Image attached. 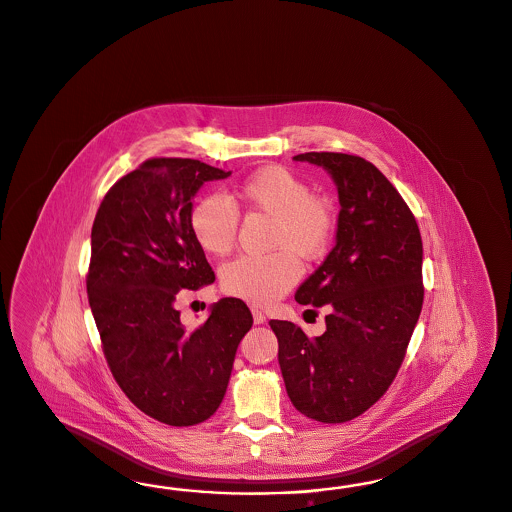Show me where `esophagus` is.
Instances as JSON below:
<instances>
[{
	"mask_svg": "<svg viewBox=\"0 0 512 512\" xmlns=\"http://www.w3.org/2000/svg\"><path fill=\"white\" fill-rule=\"evenodd\" d=\"M251 314H253V321H255V323H257V325H261V323H265V321H266L265 314H263V312H261V310H257V308H253V310H251Z\"/></svg>",
	"mask_w": 512,
	"mask_h": 512,
	"instance_id": "34e87169",
	"label": "esophagus"
}]
</instances>
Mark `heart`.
<instances>
[{
  "label": "heart",
  "instance_id": "b5f03b06",
  "mask_svg": "<svg viewBox=\"0 0 512 512\" xmlns=\"http://www.w3.org/2000/svg\"><path fill=\"white\" fill-rule=\"evenodd\" d=\"M240 202L253 212L274 217L272 255H242L223 268V291L255 306H268L299 282L295 255L312 263L333 244L336 213L329 198L312 193L310 185L282 166H266L238 187ZM240 215L221 194L202 196L191 210L194 240L210 255H227L238 232Z\"/></svg>",
  "mask_w": 512,
  "mask_h": 512
}]
</instances>
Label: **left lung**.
Masks as SVG:
<instances>
[{
	"instance_id": "obj_1",
	"label": "left lung",
	"mask_w": 512,
	"mask_h": 512,
	"mask_svg": "<svg viewBox=\"0 0 512 512\" xmlns=\"http://www.w3.org/2000/svg\"><path fill=\"white\" fill-rule=\"evenodd\" d=\"M293 159L325 168L338 189L335 247L295 293L300 304L331 312L316 338L291 321L270 327L293 406L316 422H350L388 391L405 359L422 312V236L403 196L369 160Z\"/></svg>"
}]
</instances>
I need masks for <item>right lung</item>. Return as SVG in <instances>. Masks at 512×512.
<instances>
[{
	"label": "right lung",
	"instance_id": "1",
	"mask_svg": "<svg viewBox=\"0 0 512 512\" xmlns=\"http://www.w3.org/2000/svg\"><path fill=\"white\" fill-rule=\"evenodd\" d=\"M230 172L193 159H149L107 191L90 234V310L113 378L168 425L204 422L229 386L234 355L253 325L240 299H221L185 329L181 289L215 280L189 215L194 194Z\"/></svg>",
	"mask_w": 512,
	"mask_h": 512
}]
</instances>
